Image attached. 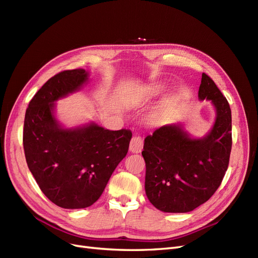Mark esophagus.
Segmentation results:
<instances>
[{
    "mask_svg": "<svg viewBox=\"0 0 258 258\" xmlns=\"http://www.w3.org/2000/svg\"><path fill=\"white\" fill-rule=\"evenodd\" d=\"M143 148V139L141 136L136 135L130 141V151L132 153H140Z\"/></svg>",
    "mask_w": 258,
    "mask_h": 258,
    "instance_id": "obj_1",
    "label": "esophagus"
}]
</instances>
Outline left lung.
I'll return each mask as SVG.
<instances>
[{"label": "left lung", "mask_w": 258, "mask_h": 258, "mask_svg": "<svg viewBox=\"0 0 258 258\" xmlns=\"http://www.w3.org/2000/svg\"><path fill=\"white\" fill-rule=\"evenodd\" d=\"M198 96L211 100L216 120L210 134L191 139L179 124L156 129L144 140L145 191L163 212L185 213L205 204L220 187L231 152V111L217 86L202 73Z\"/></svg>", "instance_id": "1"}]
</instances>
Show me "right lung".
Returning <instances> with one entry per match:
<instances>
[{"instance_id":"right-lung-1","label":"right lung","mask_w":258,"mask_h":258,"mask_svg":"<svg viewBox=\"0 0 258 258\" xmlns=\"http://www.w3.org/2000/svg\"><path fill=\"white\" fill-rule=\"evenodd\" d=\"M87 80L83 69L56 74L26 111L22 142L28 167L45 196L64 209L95 204L127 155L132 137L129 129L112 131L96 123L75 129L59 126L53 102L79 90Z\"/></svg>"}]
</instances>
